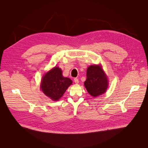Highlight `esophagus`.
Segmentation results:
<instances>
[{"instance_id": "esophagus-1", "label": "esophagus", "mask_w": 148, "mask_h": 148, "mask_svg": "<svg viewBox=\"0 0 148 148\" xmlns=\"http://www.w3.org/2000/svg\"><path fill=\"white\" fill-rule=\"evenodd\" d=\"M74 82H75L76 84H78V83L79 81H78V78H75L74 79Z\"/></svg>"}]
</instances>
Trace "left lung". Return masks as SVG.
<instances>
[{
    "instance_id": "1",
    "label": "left lung",
    "mask_w": 148,
    "mask_h": 148,
    "mask_svg": "<svg viewBox=\"0 0 148 148\" xmlns=\"http://www.w3.org/2000/svg\"><path fill=\"white\" fill-rule=\"evenodd\" d=\"M87 79L84 86L92 97L100 96L108 87L107 78L100 65H91L87 70Z\"/></svg>"
}]
</instances>
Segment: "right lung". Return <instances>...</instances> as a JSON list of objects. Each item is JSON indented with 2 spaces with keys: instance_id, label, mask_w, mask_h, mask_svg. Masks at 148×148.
<instances>
[{
  "instance_id": "add662e5",
  "label": "right lung",
  "mask_w": 148,
  "mask_h": 148,
  "mask_svg": "<svg viewBox=\"0 0 148 148\" xmlns=\"http://www.w3.org/2000/svg\"><path fill=\"white\" fill-rule=\"evenodd\" d=\"M62 73L61 69L54 67L42 79L41 84L42 91L46 96L55 101L59 100L72 84L71 79L64 77Z\"/></svg>"
}]
</instances>
